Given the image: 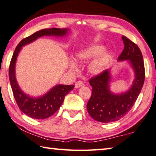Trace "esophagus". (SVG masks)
Returning <instances> with one entry per match:
<instances>
[{
  "mask_svg": "<svg viewBox=\"0 0 156 156\" xmlns=\"http://www.w3.org/2000/svg\"><path fill=\"white\" fill-rule=\"evenodd\" d=\"M84 86V83H83V81H77L75 83V88H78L81 87V86Z\"/></svg>",
  "mask_w": 156,
  "mask_h": 156,
  "instance_id": "34e87169",
  "label": "esophagus"
}]
</instances>
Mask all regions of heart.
<instances>
[{
    "instance_id": "1",
    "label": "heart",
    "mask_w": 156,
    "mask_h": 156,
    "mask_svg": "<svg viewBox=\"0 0 156 156\" xmlns=\"http://www.w3.org/2000/svg\"><path fill=\"white\" fill-rule=\"evenodd\" d=\"M105 47L102 45H94V46L86 48L79 51L75 55V61L78 63H81L90 59L93 57L97 56L104 50ZM109 58V55L107 52H103L97 58L93 59L88 66V70L92 74L97 75L104 70L106 67ZM71 69L73 71L77 70V66L74 63H71Z\"/></svg>"
}]
</instances>
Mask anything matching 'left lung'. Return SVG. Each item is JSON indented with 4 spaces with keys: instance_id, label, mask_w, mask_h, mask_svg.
<instances>
[{
    "instance_id": "1",
    "label": "left lung",
    "mask_w": 156,
    "mask_h": 156,
    "mask_svg": "<svg viewBox=\"0 0 156 156\" xmlns=\"http://www.w3.org/2000/svg\"><path fill=\"white\" fill-rule=\"evenodd\" d=\"M122 40L124 49L118 61L128 60L135 75L130 89L121 94H114L110 91L111 76L109 70L103 71L88 81L92 86V94L86 108L93 119L102 123H110L123 118L135 104L144 82V63L140 48L126 36L123 35Z\"/></svg>"
}]
</instances>
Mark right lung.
<instances>
[{
  "label": "right lung",
  "instance_id": "obj_1",
  "mask_svg": "<svg viewBox=\"0 0 156 156\" xmlns=\"http://www.w3.org/2000/svg\"><path fill=\"white\" fill-rule=\"evenodd\" d=\"M68 29L52 28L42 29L23 39L16 46L12 57L9 67V81L13 95L19 108L23 113L35 119H45L53 115L58 110L64 101L65 96L73 90L74 85H57L52 88L46 94L39 98L30 97L20 89L15 76V63L19 52L21 47L35 41L38 37L44 35L64 36Z\"/></svg>",
  "mask_w": 156,
  "mask_h": 156
}]
</instances>
